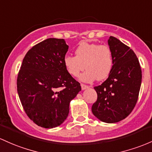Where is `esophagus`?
<instances>
[{
	"label": "esophagus",
	"mask_w": 152,
	"mask_h": 152,
	"mask_svg": "<svg viewBox=\"0 0 152 152\" xmlns=\"http://www.w3.org/2000/svg\"><path fill=\"white\" fill-rule=\"evenodd\" d=\"M81 89H82V90H84V89H87V88L89 87V86H88L87 85H85L84 84H81Z\"/></svg>",
	"instance_id": "esophagus-1"
}]
</instances>
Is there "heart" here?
Returning <instances> with one entry per match:
<instances>
[{"mask_svg": "<svg viewBox=\"0 0 152 152\" xmlns=\"http://www.w3.org/2000/svg\"><path fill=\"white\" fill-rule=\"evenodd\" d=\"M64 65L68 73L74 77H77L84 67L86 68L80 76L81 81L84 82H91L95 79L102 81L107 79L111 72L113 65V54L107 45L83 42L75 50V56L65 57Z\"/></svg>", "mask_w": 152, "mask_h": 152, "instance_id": "obj_1", "label": "heart"}]
</instances>
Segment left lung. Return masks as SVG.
<instances>
[{
  "label": "left lung",
  "mask_w": 152,
  "mask_h": 152,
  "mask_svg": "<svg viewBox=\"0 0 152 152\" xmlns=\"http://www.w3.org/2000/svg\"><path fill=\"white\" fill-rule=\"evenodd\" d=\"M108 45L113 54V68L107 79L94 87L97 99L91 111L102 122L113 123L132 112L138 100L142 73L136 55L129 47L112 36Z\"/></svg>",
  "instance_id": "obj_1"
}]
</instances>
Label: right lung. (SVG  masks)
<instances>
[{
	"label": "right lung",
	"instance_id": "add662e5",
	"mask_svg": "<svg viewBox=\"0 0 152 152\" xmlns=\"http://www.w3.org/2000/svg\"><path fill=\"white\" fill-rule=\"evenodd\" d=\"M68 46L63 39L49 38L26 53L17 77V91L25 113L37 126H59L69 113L70 102L81 86L64 65Z\"/></svg>",
	"mask_w": 152,
	"mask_h": 152
}]
</instances>
